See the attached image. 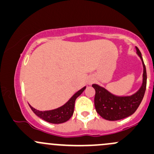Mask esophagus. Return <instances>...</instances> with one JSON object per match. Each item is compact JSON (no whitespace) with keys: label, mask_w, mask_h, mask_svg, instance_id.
<instances>
[{"label":"esophagus","mask_w":154,"mask_h":154,"mask_svg":"<svg viewBox=\"0 0 154 154\" xmlns=\"http://www.w3.org/2000/svg\"><path fill=\"white\" fill-rule=\"evenodd\" d=\"M89 84H92V82H89Z\"/></svg>","instance_id":"esophagus-1"}]
</instances>
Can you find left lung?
<instances>
[{
  "mask_svg": "<svg viewBox=\"0 0 154 154\" xmlns=\"http://www.w3.org/2000/svg\"><path fill=\"white\" fill-rule=\"evenodd\" d=\"M137 53L141 59L143 65V84L136 93L131 96L119 97L113 95L103 87L92 84L95 90V106L97 112L103 118L108 120H118L133 115L145 95L147 84V73L141 52L136 47Z\"/></svg>",
  "mask_w": 154,
  "mask_h": 154,
  "instance_id": "8db88e82",
  "label": "left lung"
}]
</instances>
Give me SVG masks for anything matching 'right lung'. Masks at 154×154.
I'll return each instance as SVG.
<instances>
[{"instance_id":"1","label":"right lung","mask_w":154,"mask_h":154,"mask_svg":"<svg viewBox=\"0 0 154 154\" xmlns=\"http://www.w3.org/2000/svg\"><path fill=\"white\" fill-rule=\"evenodd\" d=\"M85 89L86 87H84L82 90L78 91L76 93L73 95V96L71 97L64 105L59 107V108L56 109L42 112V111L35 109L31 106L30 107L36 115L42 118V120L48 122V123L55 124L64 123L72 117L74 112V106H75V100L84 92Z\"/></svg>"}]
</instances>
